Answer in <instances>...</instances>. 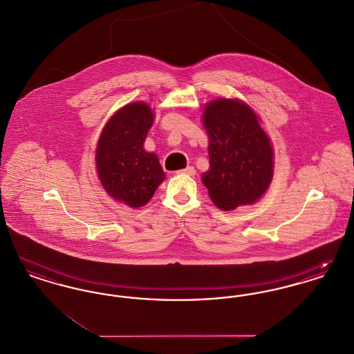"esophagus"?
Masks as SVG:
<instances>
[{
	"label": "esophagus",
	"instance_id": "obj_1",
	"mask_svg": "<svg viewBox=\"0 0 354 354\" xmlns=\"http://www.w3.org/2000/svg\"><path fill=\"white\" fill-rule=\"evenodd\" d=\"M179 172H180V174H185V175H189V176H194V175L196 174V169H194L192 166H188L187 169H180Z\"/></svg>",
	"mask_w": 354,
	"mask_h": 354
}]
</instances>
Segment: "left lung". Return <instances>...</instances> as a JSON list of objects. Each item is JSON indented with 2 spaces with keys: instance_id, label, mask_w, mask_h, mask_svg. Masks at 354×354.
<instances>
[{
  "instance_id": "1",
  "label": "left lung",
  "mask_w": 354,
  "mask_h": 354,
  "mask_svg": "<svg viewBox=\"0 0 354 354\" xmlns=\"http://www.w3.org/2000/svg\"><path fill=\"white\" fill-rule=\"evenodd\" d=\"M203 122L209 139V169L202 180L209 198L224 211L256 202L273 176V150L259 118L245 103H208Z\"/></svg>"
}]
</instances>
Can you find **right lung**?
Instances as JSON below:
<instances>
[{
  "mask_svg": "<svg viewBox=\"0 0 354 354\" xmlns=\"http://www.w3.org/2000/svg\"><path fill=\"white\" fill-rule=\"evenodd\" d=\"M152 122L149 104L130 103L107 122L97 146V171L103 188L133 208L149 203L166 176L158 156L143 147Z\"/></svg>",
  "mask_w": 354,
  "mask_h": 354,
  "instance_id": "1",
  "label": "right lung"
}]
</instances>
